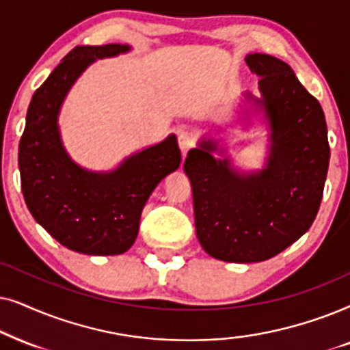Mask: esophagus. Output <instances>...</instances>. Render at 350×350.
Instances as JSON below:
<instances>
[{"label": "esophagus", "mask_w": 350, "mask_h": 350, "mask_svg": "<svg viewBox=\"0 0 350 350\" xmlns=\"http://www.w3.org/2000/svg\"><path fill=\"white\" fill-rule=\"evenodd\" d=\"M178 141L180 150H183V155H185V153L195 146V136L190 129H183V131H179Z\"/></svg>", "instance_id": "esophagus-1"}]
</instances>
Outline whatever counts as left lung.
Segmentation results:
<instances>
[{
	"instance_id": "8db88e82",
	"label": "left lung",
	"mask_w": 350,
	"mask_h": 350,
	"mask_svg": "<svg viewBox=\"0 0 350 350\" xmlns=\"http://www.w3.org/2000/svg\"><path fill=\"white\" fill-rule=\"evenodd\" d=\"M246 64L260 77L259 104L272 128L267 167L237 174L227 160H214L209 141L184 161L200 243L227 262H260L304 235L319 213L329 163L323 110L290 65L259 53Z\"/></svg>"
}]
</instances>
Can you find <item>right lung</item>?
Masks as SVG:
<instances>
[{
  "mask_svg": "<svg viewBox=\"0 0 350 350\" xmlns=\"http://www.w3.org/2000/svg\"><path fill=\"white\" fill-rule=\"evenodd\" d=\"M124 51L128 46L121 44L70 51L31 97L18 144L22 192L31 216L60 245L83 254L111 256L131 248L148 195L183 158L176 136L109 174L81 170L65 153L55 123L65 94L92 60Z\"/></svg>",
  "mask_w": 350,
  "mask_h": 350,
  "instance_id": "add662e5",
  "label": "right lung"
}]
</instances>
